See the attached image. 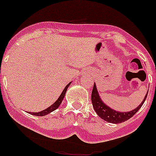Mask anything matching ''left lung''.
I'll return each mask as SVG.
<instances>
[{"mask_svg":"<svg viewBox=\"0 0 156 156\" xmlns=\"http://www.w3.org/2000/svg\"><path fill=\"white\" fill-rule=\"evenodd\" d=\"M148 92L145 94V98L142 101V102L135 109L132 110L131 111H127V112H120V111L112 109L109 106H108L106 104H104V102L101 100V97H100L99 93H98V89H97V86L94 83L92 94H91V101H92L94 111H96V113L98 114L100 118H101L103 120L109 123L119 124V123H122L125 121H128V119H130L131 117H133L138 112V110L143 105L144 102H145V99L147 98V95H148Z\"/></svg>","mask_w":156,"mask_h":156,"instance_id":"left-lung-1","label":"left lung"}]
</instances>
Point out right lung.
<instances>
[{
	"mask_svg": "<svg viewBox=\"0 0 156 156\" xmlns=\"http://www.w3.org/2000/svg\"><path fill=\"white\" fill-rule=\"evenodd\" d=\"M70 83H71V82L69 83L66 86V87L64 88V90H63V91L62 92V94H61L60 96L58 97V100H57V101H55L53 104H52L51 106L48 107V108H46V109L43 110V111H40V112H28V113L31 114H32V115H35V116H45V115H47V114H48L49 113L52 112V111H54L55 110H56L57 108L59 107V105L61 104V103H62V100H63L64 97H65L67 89H68L69 86L70 85Z\"/></svg>",
	"mask_w": 156,
	"mask_h": 156,
	"instance_id": "add662e5",
	"label": "right lung"
}]
</instances>
